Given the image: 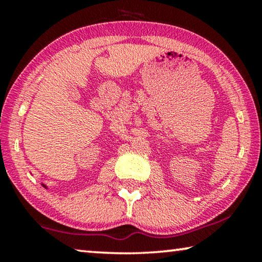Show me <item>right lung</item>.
<instances>
[{
    "instance_id": "obj_1",
    "label": "right lung",
    "mask_w": 262,
    "mask_h": 262,
    "mask_svg": "<svg viewBox=\"0 0 262 262\" xmlns=\"http://www.w3.org/2000/svg\"><path fill=\"white\" fill-rule=\"evenodd\" d=\"M41 186H42V187H45V188H46V189H48V186H45V185H44V184H41Z\"/></svg>"
}]
</instances>
